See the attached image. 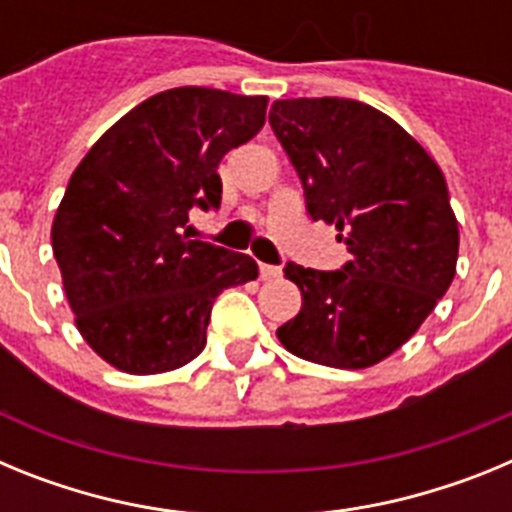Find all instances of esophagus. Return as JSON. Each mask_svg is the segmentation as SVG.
Masks as SVG:
<instances>
[{"label":"esophagus","mask_w":512,"mask_h":512,"mask_svg":"<svg viewBox=\"0 0 512 512\" xmlns=\"http://www.w3.org/2000/svg\"><path fill=\"white\" fill-rule=\"evenodd\" d=\"M282 277V269L279 266H271V264H261V279L264 282H271V279Z\"/></svg>","instance_id":"34e87169"}]
</instances>
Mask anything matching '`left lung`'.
<instances>
[{"mask_svg":"<svg viewBox=\"0 0 512 512\" xmlns=\"http://www.w3.org/2000/svg\"><path fill=\"white\" fill-rule=\"evenodd\" d=\"M269 125L305 189L312 220L336 225L351 261H289L302 310L277 330L295 356L366 369L395 354L446 295L459 223L441 169L392 117L356 99H279Z\"/></svg>","mask_w":512,"mask_h":512,"instance_id":"1","label":"left lung"}]
</instances>
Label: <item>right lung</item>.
<instances>
[{"label": "right lung", "mask_w": 512, "mask_h": 512, "mask_svg": "<svg viewBox=\"0 0 512 512\" xmlns=\"http://www.w3.org/2000/svg\"><path fill=\"white\" fill-rule=\"evenodd\" d=\"M266 97L179 87L153 94L89 148L51 241L84 341L120 372L161 374L207 341L215 297L259 277L246 253L187 235L217 210V166L264 128Z\"/></svg>", "instance_id": "obj_1"}]
</instances>
